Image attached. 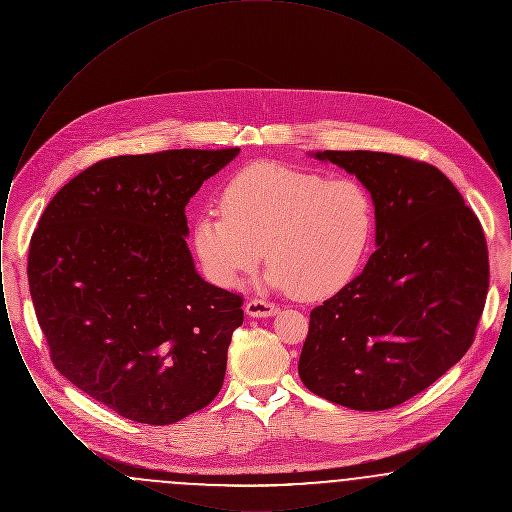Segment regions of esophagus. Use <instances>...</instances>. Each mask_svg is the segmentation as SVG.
Segmentation results:
<instances>
[{"instance_id":"obj_1","label":"esophagus","mask_w":512,"mask_h":512,"mask_svg":"<svg viewBox=\"0 0 512 512\" xmlns=\"http://www.w3.org/2000/svg\"><path fill=\"white\" fill-rule=\"evenodd\" d=\"M278 313V307L263 301V299H251L245 303V315L253 318H268L274 317Z\"/></svg>"}]
</instances>
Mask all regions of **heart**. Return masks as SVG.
Segmentation results:
<instances>
[{"label": "heart", "mask_w": 512, "mask_h": 512, "mask_svg": "<svg viewBox=\"0 0 512 512\" xmlns=\"http://www.w3.org/2000/svg\"><path fill=\"white\" fill-rule=\"evenodd\" d=\"M374 228V203L353 176L253 163L234 174L219 209L194 220V251L205 276L220 288L261 265L268 282L301 299H322L355 276Z\"/></svg>", "instance_id": "b5f03b06"}]
</instances>
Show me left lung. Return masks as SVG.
Instances as JSON below:
<instances>
[{"instance_id":"obj_1","label":"left lung","mask_w":512,"mask_h":512,"mask_svg":"<svg viewBox=\"0 0 512 512\" xmlns=\"http://www.w3.org/2000/svg\"><path fill=\"white\" fill-rule=\"evenodd\" d=\"M374 203L376 251L311 311L301 382L353 411H384L432 386L474 341L489 286L480 220L428 163L382 151H317Z\"/></svg>"}]
</instances>
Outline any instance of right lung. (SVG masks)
<instances>
[{
  "mask_svg": "<svg viewBox=\"0 0 512 512\" xmlns=\"http://www.w3.org/2000/svg\"><path fill=\"white\" fill-rule=\"evenodd\" d=\"M240 147L99 161L49 201L28 284L55 368L128 420L165 426L219 393L242 297L195 270L184 209Z\"/></svg>",
  "mask_w": 512,
  "mask_h": 512,
  "instance_id": "obj_1",
  "label": "right lung"
}]
</instances>
